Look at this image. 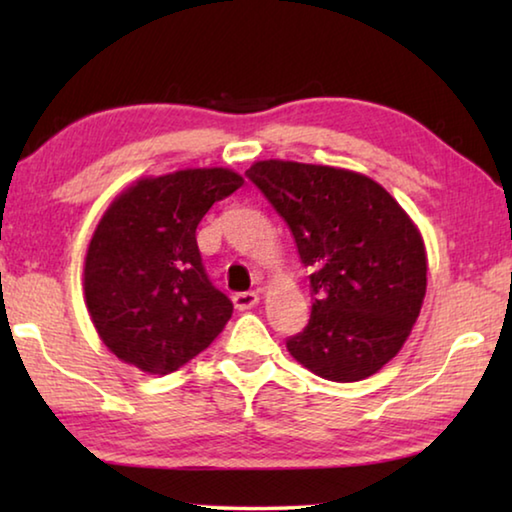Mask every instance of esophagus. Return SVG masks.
Instances as JSON below:
<instances>
[{
    "label": "esophagus",
    "mask_w": 512,
    "mask_h": 512,
    "mask_svg": "<svg viewBox=\"0 0 512 512\" xmlns=\"http://www.w3.org/2000/svg\"><path fill=\"white\" fill-rule=\"evenodd\" d=\"M232 302H235L237 309H250L255 307L259 302V293L257 291H239V293H232Z\"/></svg>",
    "instance_id": "1"
}]
</instances>
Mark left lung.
<instances>
[{"mask_svg":"<svg viewBox=\"0 0 512 512\" xmlns=\"http://www.w3.org/2000/svg\"><path fill=\"white\" fill-rule=\"evenodd\" d=\"M311 268V318L287 348L329 381H359L391 361L420 314L427 255L400 203L361 173L264 160L246 171Z\"/></svg>","mask_w":512,"mask_h":512,"instance_id":"8db88e82","label":"left lung"}]
</instances>
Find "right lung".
<instances>
[{
  "mask_svg": "<svg viewBox=\"0 0 512 512\" xmlns=\"http://www.w3.org/2000/svg\"><path fill=\"white\" fill-rule=\"evenodd\" d=\"M244 185L230 169L142 178L119 194L85 257V302L101 341L121 361L169 375L210 345L232 302L210 282L196 228Z\"/></svg>",
  "mask_w": 512,
  "mask_h": 512,
  "instance_id": "add662e5",
  "label": "right lung"
}]
</instances>
